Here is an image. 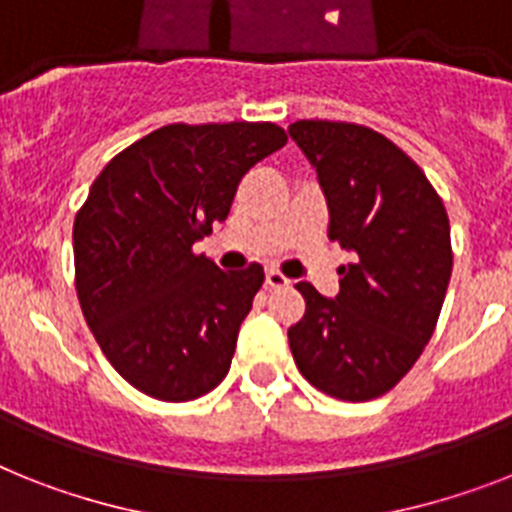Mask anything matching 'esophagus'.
Listing matches in <instances>:
<instances>
[{
  "label": "esophagus",
  "mask_w": 512,
  "mask_h": 512,
  "mask_svg": "<svg viewBox=\"0 0 512 512\" xmlns=\"http://www.w3.org/2000/svg\"><path fill=\"white\" fill-rule=\"evenodd\" d=\"M266 285H269V287H287V285H290V280H287L280 269H266Z\"/></svg>",
  "instance_id": "obj_1"
}]
</instances>
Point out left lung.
Wrapping results in <instances>:
<instances>
[{"label": "left lung", "instance_id": "left-lung-1", "mask_svg": "<svg viewBox=\"0 0 512 512\" xmlns=\"http://www.w3.org/2000/svg\"><path fill=\"white\" fill-rule=\"evenodd\" d=\"M293 138L329 206V240L356 253L340 293L298 282L306 314L287 329L316 390L363 403L390 392L434 335L453 274L450 219L437 190L390 138L356 122L298 120Z\"/></svg>", "mask_w": 512, "mask_h": 512}]
</instances>
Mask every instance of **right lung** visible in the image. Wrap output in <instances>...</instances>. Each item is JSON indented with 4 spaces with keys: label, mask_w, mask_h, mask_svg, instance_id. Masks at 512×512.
Wrapping results in <instances>:
<instances>
[{
    "label": "right lung",
    "mask_w": 512,
    "mask_h": 512,
    "mask_svg": "<svg viewBox=\"0 0 512 512\" xmlns=\"http://www.w3.org/2000/svg\"><path fill=\"white\" fill-rule=\"evenodd\" d=\"M285 143L274 122H177L94 180L73 225L75 290L99 348L135 390L185 403L227 377L264 269L222 272L193 243L225 222L253 164Z\"/></svg>",
    "instance_id": "add662e5"
}]
</instances>
